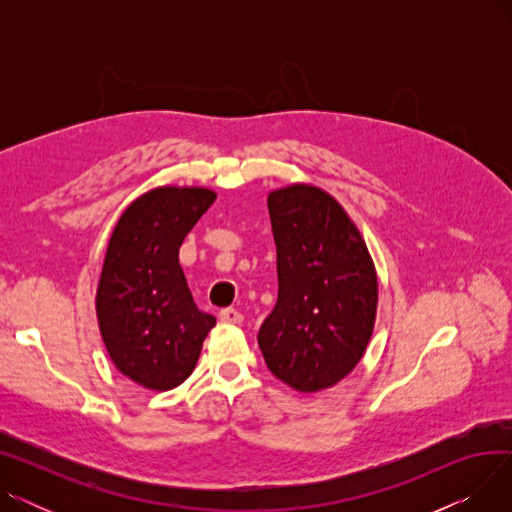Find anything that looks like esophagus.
Instances as JSON below:
<instances>
[{
  "label": "esophagus",
  "mask_w": 512,
  "mask_h": 512,
  "mask_svg": "<svg viewBox=\"0 0 512 512\" xmlns=\"http://www.w3.org/2000/svg\"><path fill=\"white\" fill-rule=\"evenodd\" d=\"M218 317H220L222 324H240V321H242V313L238 309H232V307L222 309L218 313Z\"/></svg>",
  "instance_id": "obj_1"
}]
</instances>
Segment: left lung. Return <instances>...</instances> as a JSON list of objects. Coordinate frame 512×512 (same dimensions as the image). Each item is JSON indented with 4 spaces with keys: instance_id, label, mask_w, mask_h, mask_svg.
<instances>
[{
    "instance_id": "left-lung-1",
    "label": "left lung",
    "mask_w": 512,
    "mask_h": 512,
    "mask_svg": "<svg viewBox=\"0 0 512 512\" xmlns=\"http://www.w3.org/2000/svg\"><path fill=\"white\" fill-rule=\"evenodd\" d=\"M278 301L257 342L265 365L299 392L334 386L361 361L378 309L365 242L334 197L292 184L267 197Z\"/></svg>"
}]
</instances>
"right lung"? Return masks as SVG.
I'll list each match as a JSON object with an SVG mask.
<instances>
[{"instance_id": "obj_1", "label": "right lung", "mask_w": 512, "mask_h": 512, "mask_svg": "<svg viewBox=\"0 0 512 512\" xmlns=\"http://www.w3.org/2000/svg\"><path fill=\"white\" fill-rule=\"evenodd\" d=\"M207 188L161 186L118 220L97 288L101 338L114 365L149 390L193 373L215 317L197 309L178 251L213 205Z\"/></svg>"}]
</instances>
